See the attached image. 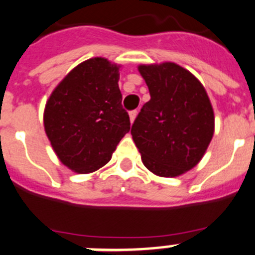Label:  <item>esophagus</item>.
<instances>
[{"instance_id":"1","label":"esophagus","mask_w":255,"mask_h":255,"mask_svg":"<svg viewBox=\"0 0 255 255\" xmlns=\"http://www.w3.org/2000/svg\"><path fill=\"white\" fill-rule=\"evenodd\" d=\"M136 115H138V112L136 111H131V112H129V117H130V123H134V120H135V117H136Z\"/></svg>"}]
</instances>
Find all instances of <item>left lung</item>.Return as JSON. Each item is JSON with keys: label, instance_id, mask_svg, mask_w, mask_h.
<instances>
[{"label": "left lung", "instance_id": "obj_1", "mask_svg": "<svg viewBox=\"0 0 255 255\" xmlns=\"http://www.w3.org/2000/svg\"><path fill=\"white\" fill-rule=\"evenodd\" d=\"M150 100L131 128L144 166L176 177L197 166L215 132V115L202 83L173 62L140 65Z\"/></svg>", "mask_w": 255, "mask_h": 255}]
</instances>
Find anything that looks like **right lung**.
I'll use <instances>...</instances> for the list:
<instances>
[{
	"mask_svg": "<svg viewBox=\"0 0 255 255\" xmlns=\"http://www.w3.org/2000/svg\"><path fill=\"white\" fill-rule=\"evenodd\" d=\"M119 69L103 57L89 58L74 67L47 101L46 134L60 161L75 172L103 167L129 132Z\"/></svg>",
	"mask_w": 255,
	"mask_h": 255,
	"instance_id": "1",
	"label": "right lung"
}]
</instances>
